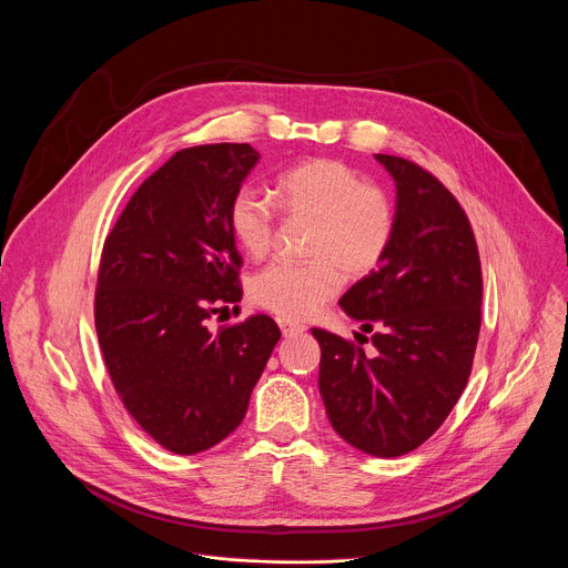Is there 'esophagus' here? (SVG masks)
<instances>
[{
  "instance_id": "obj_1",
  "label": "esophagus",
  "mask_w": 568,
  "mask_h": 568,
  "mask_svg": "<svg viewBox=\"0 0 568 568\" xmlns=\"http://www.w3.org/2000/svg\"><path fill=\"white\" fill-rule=\"evenodd\" d=\"M276 321H278L281 333H283L285 337H290V335H301V333L307 331V328L303 326V323H298V321H294V318H287V316H278Z\"/></svg>"
}]
</instances>
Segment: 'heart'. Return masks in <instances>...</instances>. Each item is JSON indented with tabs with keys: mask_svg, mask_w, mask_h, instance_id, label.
I'll use <instances>...</instances> for the list:
<instances>
[{
	"mask_svg": "<svg viewBox=\"0 0 568 568\" xmlns=\"http://www.w3.org/2000/svg\"><path fill=\"white\" fill-rule=\"evenodd\" d=\"M278 204L294 220L312 222L305 265L272 263L252 278L256 305L301 318L318 310L348 278L368 276L384 261L395 229L388 197L339 159H310L278 178ZM229 229L237 247L263 258L276 233V204L254 186H242L229 204Z\"/></svg>",
	"mask_w": 568,
	"mask_h": 568,
	"instance_id": "obj_1",
	"label": "heart"
}]
</instances>
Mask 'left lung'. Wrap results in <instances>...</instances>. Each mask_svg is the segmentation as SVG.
I'll return each instance as SVG.
<instances>
[{
  "instance_id": "left-lung-1",
  "label": "left lung",
  "mask_w": 568,
  "mask_h": 568,
  "mask_svg": "<svg viewBox=\"0 0 568 568\" xmlns=\"http://www.w3.org/2000/svg\"><path fill=\"white\" fill-rule=\"evenodd\" d=\"M375 159L395 182L393 240L379 267L339 298L362 333H373L375 355L328 331L312 335L333 429L364 454L393 458L434 436L458 402L480 331L483 278L456 197L409 159Z\"/></svg>"
}]
</instances>
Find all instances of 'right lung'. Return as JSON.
Returning <instances> with one entry per match:
<instances>
[{
    "label": "right lung",
    "mask_w": 568,
    "mask_h": 568,
    "mask_svg": "<svg viewBox=\"0 0 568 568\" xmlns=\"http://www.w3.org/2000/svg\"><path fill=\"white\" fill-rule=\"evenodd\" d=\"M258 159L250 143L175 152L105 237L94 301L103 359L128 414L173 454L235 432L281 339L267 314L206 328L242 298L229 204Z\"/></svg>",
    "instance_id": "right-lung-1"
}]
</instances>
